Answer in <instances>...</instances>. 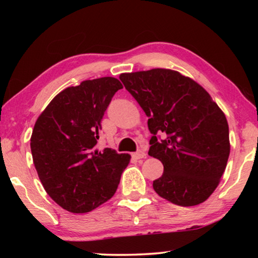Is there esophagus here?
Returning <instances> with one entry per match:
<instances>
[{"instance_id": "esophagus-1", "label": "esophagus", "mask_w": 258, "mask_h": 258, "mask_svg": "<svg viewBox=\"0 0 258 258\" xmlns=\"http://www.w3.org/2000/svg\"><path fill=\"white\" fill-rule=\"evenodd\" d=\"M146 156H147L146 152L142 151V150H139V151L133 152V154H132V157L135 159H142V158H145Z\"/></svg>"}]
</instances>
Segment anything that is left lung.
<instances>
[{"mask_svg": "<svg viewBox=\"0 0 258 258\" xmlns=\"http://www.w3.org/2000/svg\"><path fill=\"white\" fill-rule=\"evenodd\" d=\"M119 78L149 117L152 137L148 154L164 165L154 190L178 206L204 203L228 164L230 139L224 112L202 85L172 69L124 73ZM159 133L166 134L164 140L156 137Z\"/></svg>", "mask_w": 258, "mask_h": 258, "instance_id": "1", "label": "left lung"}]
</instances>
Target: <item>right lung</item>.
Segmentation results:
<instances>
[{"label":"right lung","mask_w":258,"mask_h":258,"mask_svg":"<svg viewBox=\"0 0 258 258\" xmlns=\"http://www.w3.org/2000/svg\"><path fill=\"white\" fill-rule=\"evenodd\" d=\"M121 83L101 77L69 86L35 123L30 149L46 194L66 211L89 213L117 190L131 156L95 149L104 111Z\"/></svg>","instance_id":"1"}]
</instances>
